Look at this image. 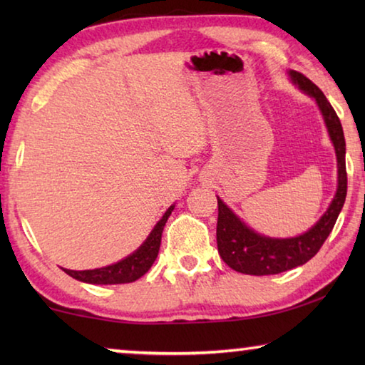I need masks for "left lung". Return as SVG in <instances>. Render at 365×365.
I'll use <instances>...</instances> for the list:
<instances>
[{
    "instance_id": "8db88e82",
    "label": "left lung",
    "mask_w": 365,
    "mask_h": 365,
    "mask_svg": "<svg viewBox=\"0 0 365 365\" xmlns=\"http://www.w3.org/2000/svg\"><path fill=\"white\" fill-rule=\"evenodd\" d=\"M293 82L317 101L329 128L338 159V190L330 207L311 230L294 238H267L246 227L220 197H217V248L224 262L233 270L248 275H274L306 264L317 255L338 219L348 191L346 175V143L339 117L322 90L301 72L289 71Z\"/></svg>"
}]
</instances>
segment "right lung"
I'll return each instance as SVG.
<instances>
[{
    "mask_svg": "<svg viewBox=\"0 0 365 365\" xmlns=\"http://www.w3.org/2000/svg\"><path fill=\"white\" fill-rule=\"evenodd\" d=\"M172 211H174V206H170L165 211L163 219L158 222L156 227L150 233V237L146 238V242L133 255L122 259L120 262L93 270H63L67 275H71L72 279L85 283H96V285H120V283H132L138 280L140 277H143L151 269L153 262L156 261L164 225Z\"/></svg>",
    "mask_w": 365,
    "mask_h": 365,
    "instance_id": "add662e5",
    "label": "right lung"
}]
</instances>
